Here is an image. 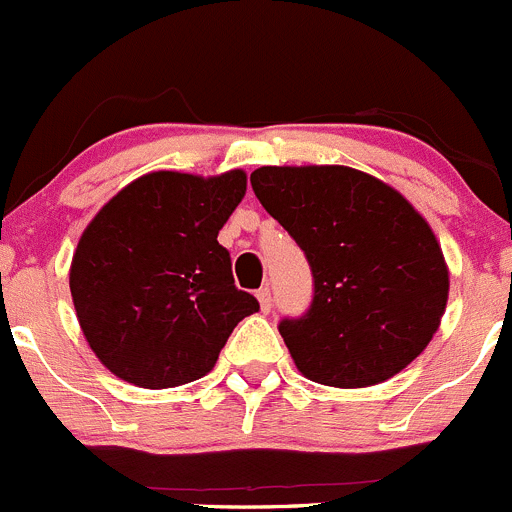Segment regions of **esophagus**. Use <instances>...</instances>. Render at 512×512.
<instances>
[{
	"label": "esophagus",
	"mask_w": 512,
	"mask_h": 512,
	"mask_svg": "<svg viewBox=\"0 0 512 512\" xmlns=\"http://www.w3.org/2000/svg\"><path fill=\"white\" fill-rule=\"evenodd\" d=\"M256 298H258V303H261V311H263V313L271 311V303H273V298H271V288H268V286L258 288V291H256Z\"/></svg>",
	"instance_id": "obj_1"
}]
</instances>
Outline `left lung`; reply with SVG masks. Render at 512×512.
<instances>
[{
    "instance_id": "left-lung-1",
    "label": "left lung",
    "mask_w": 512,
    "mask_h": 512,
    "mask_svg": "<svg viewBox=\"0 0 512 512\" xmlns=\"http://www.w3.org/2000/svg\"><path fill=\"white\" fill-rule=\"evenodd\" d=\"M251 186L311 266V306L278 323L298 371L363 388L421 356L448 301V268L426 219L348 166H261Z\"/></svg>"
}]
</instances>
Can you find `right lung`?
Listing matches in <instances>:
<instances>
[{
	"label": "right lung",
	"mask_w": 512,
	"mask_h": 512,
	"mask_svg": "<svg viewBox=\"0 0 512 512\" xmlns=\"http://www.w3.org/2000/svg\"><path fill=\"white\" fill-rule=\"evenodd\" d=\"M244 194V171H154L86 226L69 288L91 351L121 381L171 388L206 376L236 323L258 311L216 239Z\"/></svg>",
	"instance_id": "1"
}]
</instances>
